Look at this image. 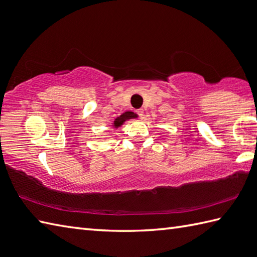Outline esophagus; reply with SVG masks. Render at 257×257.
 <instances>
[{
    "label": "esophagus",
    "mask_w": 257,
    "mask_h": 257,
    "mask_svg": "<svg viewBox=\"0 0 257 257\" xmlns=\"http://www.w3.org/2000/svg\"><path fill=\"white\" fill-rule=\"evenodd\" d=\"M137 114H138V116L142 117V116H143V114H145V110H143L142 108H140V109H137Z\"/></svg>",
    "instance_id": "1"
}]
</instances>
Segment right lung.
<instances>
[{
	"label": "right lung",
	"instance_id": "add662e5",
	"mask_svg": "<svg viewBox=\"0 0 257 257\" xmlns=\"http://www.w3.org/2000/svg\"><path fill=\"white\" fill-rule=\"evenodd\" d=\"M135 117H137V115L135 114V112H133V111H126V112H124V114H122L121 116H119V117H117V118L115 119L114 126H115V127L121 126V124L123 123V121H126L127 119L135 118Z\"/></svg>",
	"mask_w": 257,
	"mask_h": 257
}]
</instances>
